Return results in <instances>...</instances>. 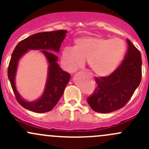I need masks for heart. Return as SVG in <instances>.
Masks as SVG:
<instances>
[{
  "label": "heart",
  "instance_id": "obj_1",
  "mask_svg": "<svg viewBox=\"0 0 149 149\" xmlns=\"http://www.w3.org/2000/svg\"><path fill=\"white\" fill-rule=\"evenodd\" d=\"M125 54V44L120 38L83 37L74 41L73 47H66L61 54L63 69L74 72L87 61L90 69L97 76L105 77L117 69Z\"/></svg>",
  "mask_w": 149,
  "mask_h": 149
}]
</instances>
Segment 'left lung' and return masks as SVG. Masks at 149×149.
I'll use <instances>...</instances> for the list:
<instances>
[{
	"mask_svg": "<svg viewBox=\"0 0 149 149\" xmlns=\"http://www.w3.org/2000/svg\"><path fill=\"white\" fill-rule=\"evenodd\" d=\"M127 53L121 65L112 74L95 78L97 86L87 99L95 112L109 113L122 108L130 100L141 80V55L127 39Z\"/></svg>",
	"mask_w": 149,
	"mask_h": 149,
	"instance_id": "left-lung-1",
	"label": "left lung"
}]
</instances>
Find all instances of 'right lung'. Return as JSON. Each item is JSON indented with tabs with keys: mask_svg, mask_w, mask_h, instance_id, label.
I'll use <instances>...</instances> for the list:
<instances>
[{
	"mask_svg": "<svg viewBox=\"0 0 149 149\" xmlns=\"http://www.w3.org/2000/svg\"><path fill=\"white\" fill-rule=\"evenodd\" d=\"M67 31L58 30L40 32L19 42L13 51L8 69V77L16 99L22 107L37 113L49 112L61 98L71 76L58 66V53ZM29 50H40L47 60L49 66L45 90L40 99L33 101H25L20 95L15 86L17 67L21 57Z\"/></svg>",
	"mask_w": 149,
	"mask_h": 149,
	"instance_id": "add662e5",
	"label": "right lung"
}]
</instances>
